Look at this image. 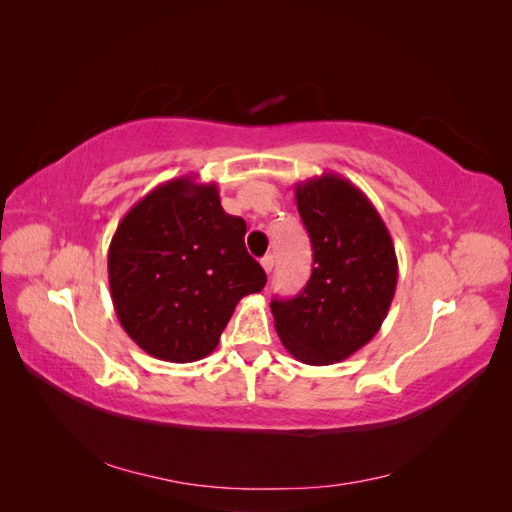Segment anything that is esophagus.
Listing matches in <instances>:
<instances>
[{
    "instance_id": "34e87169",
    "label": "esophagus",
    "mask_w": 512,
    "mask_h": 512,
    "mask_svg": "<svg viewBox=\"0 0 512 512\" xmlns=\"http://www.w3.org/2000/svg\"><path fill=\"white\" fill-rule=\"evenodd\" d=\"M260 265H262V269H265L267 273H271V269H273V265H275V258H273V254H267V256H262V260H260Z\"/></svg>"
}]
</instances>
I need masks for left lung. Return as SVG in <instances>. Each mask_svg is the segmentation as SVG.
Here are the masks:
<instances>
[{
	"label": "left lung",
	"mask_w": 512,
	"mask_h": 512,
	"mask_svg": "<svg viewBox=\"0 0 512 512\" xmlns=\"http://www.w3.org/2000/svg\"><path fill=\"white\" fill-rule=\"evenodd\" d=\"M314 269L294 299H273L275 331L294 359L331 365L380 331L397 288L391 232L371 200L335 173L294 185Z\"/></svg>",
	"instance_id": "8db88e82"
}]
</instances>
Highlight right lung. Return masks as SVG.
<instances>
[{"instance_id":"1","label":"right lung","mask_w":512,"mask_h":512,"mask_svg":"<svg viewBox=\"0 0 512 512\" xmlns=\"http://www.w3.org/2000/svg\"><path fill=\"white\" fill-rule=\"evenodd\" d=\"M245 230L222 209L218 185L194 177L158 185L123 215L108 247V286L138 348L168 363L218 348L237 303L267 284Z\"/></svg>"}]
</instances>
